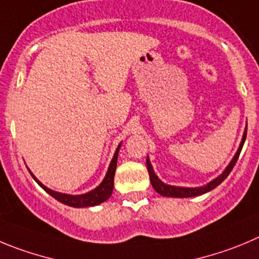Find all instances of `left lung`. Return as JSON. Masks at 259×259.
Listing matches in <instances>:
<instances>
[{"label":"left lung","instance_id":"8db88e82","mask_svg":"<svg viewBox=\"0 0 259 259\" xmlns=\"http://www.w3.org/2000/svg\"><path fill=\"white\" fill-rule=\"evenodd\" d=\"M245 138H246V127L244 130V134L243 138H241V142H240V146H239L238 151H236L235 156L233 157V159L230 161L226 168L222 171V174H220L216 179H213L212 181H209L208 184L203 185V187H197V188H184V187H176V185H168L165 184L158 176L156 175L154 172L153 167H152V163L149 161V157L147 156V168H148V174H149V179H151V184L153 187V189L156 190L158 194L163 195V197H172V198H189V197H197V195H202L204 193H208L211 192L212 189L220 185L225 179L228 178L229 174L231 172L233 167L235 166L236 161L239 158V154H240L241 148L244 146V142H245Z\"/></svg>","mask_w":259,"mask_h":259}]
</instances>
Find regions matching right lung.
Returning <instances> with one entry per match:
<instances>
[{
	"label": "right lung",
	"mask_w": 259,
	"mask_h": 259,
	"mask_svg": "<svg viewBox=\"0 0 259 259\" xmlns=\"http://www.w3.org/2000/svg\"><path fill=\"white\" fill-rule=\"evenodd\" d=\"M120 147H121V143L118 144L117 148H116L115 154H113L112 159H111V163L108 166V170L106 172L105 179L102 180L100 185L97 188H94L93 190L88 193H84V194H79V195H71V194H65V193H60L56 192V190H52L50 188H47L46 185H43L34 175L29 170L30 172L31 178L34 179L35 181L38 183L42 189H45L51 197H53L55 199H57L59 202L64 203L66 206L70 207H75V208H81V207H92V206H98L101 203L106 202L108 198L111 197L113 190V178H115V171H116V166H117V156H118V151H120Z\"/></svg>",
	"instance_id": "right-lung-1"
}]
</instances>
